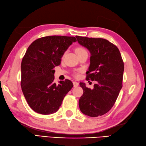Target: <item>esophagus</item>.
I'll return each mask as SVG.
<instances>
[{
  "label": "esophagus",
  "mask_w": 146,
  "mask_h": 146,
  "mask_svg": "<svg viewBox=\"0 0 146 146\" xmlns=\"http://www.w3.org/2000/svg\"><path fill=\"white\" fill-rule=\"evenodd\" d=\"M73 85H74V87H77V86H79V83L77 82L74 81V82H73Z\"/></svg>",
  "instance_id": "1"
}]
</instances>
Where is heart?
I'll use <instances>...</instances> for the list:
<instances>
[{
	"label": "heart",
	"instance_id": "heart-1",
	"mask_svg": "<svg viewBox=\"0 0 146 146\" xmlns=\"http://www.w3.org/2000/svg\"><path fill=\"white\" fill-rule=\"evenodd\" d=\"M76 52L77 55H78V54H82V53H84V52H87L86 48H84V47H79L76 48ZM75 76H78V73H76L75 74Z\"/></svg>",
	"mask_w": 146,
	"mask_h": 146
}]
</instances>
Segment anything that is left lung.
Wrapping results in <instances>:
<instances>
[{"label": "left lung", "instance_id": "1", "mask_svg": "<svg viewBox=\"0 0 146 146\" xmlns=\"http://www.w3.org/2000/svg\"><path fill=\"white\" fill-rule=\"evenodd\" d=\"M90 53L87 80H96L93 89L80 82L84 92L79 100L80 111L90 117L106 114L114 106L122 89L124 66L119 48L102 38L76 36Z\"/></svg>", "mask_w": 146, "mask_h": 146}]
</instances>
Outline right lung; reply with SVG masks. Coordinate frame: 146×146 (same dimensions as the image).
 Segmentation results:
<instances>
[{"label": "right lung", "instance_id": "right-lung-1", "mask_svg": "<svg viewBox=\"0 0 146 146\" xmlns=\"http://www.w3.org/2000/svg\"><path fill=\"white\" fill-rule=\"evenodd\" d=\"M74 37L51 35L34 40L21 63V88L31 108L38 114L48 115L59 109L67 94L73 87L70 80L54 82V68L59 66L61 58Z\"/></svg>", "mask_w": 146, "mask_h": 146}]
</instances>
